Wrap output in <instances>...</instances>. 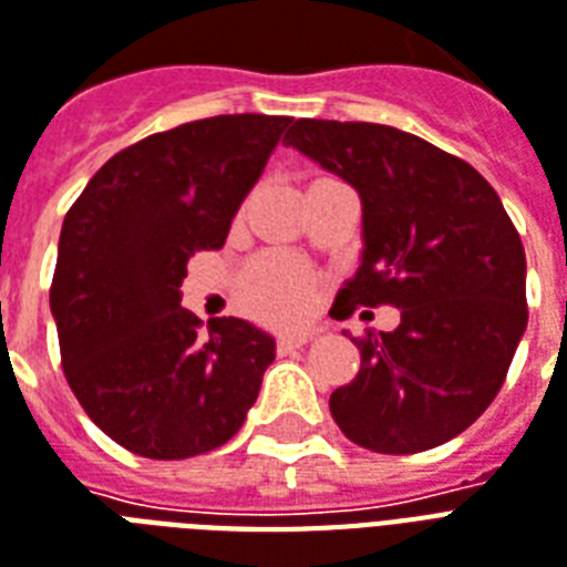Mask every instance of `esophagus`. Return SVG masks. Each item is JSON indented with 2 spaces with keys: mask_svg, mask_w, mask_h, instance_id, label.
Instances as JSON below:
<instances>
[{
  "mask_svg": "<svg viewBox=\"0 0 567 567\" xmlns=\"http://www.w3.org/2000/svg\"><path fill=\"white\" fill-rule=\"evenodd\" d=\"M312 339H315L312 332H285V336H279V339H276V351L291 353V351H297V348H302V344H309Z\"/></svg>",
  "mask_w": 567,
  "mask_h": 567,
  "instance_id": "esophagus-1",
  "label": "esophagus"
}]
</instances>
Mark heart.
I'll return each mask as SVG.
<instances>
[{
	"label": "heart",
	"instance_id": "b5f03b06",
	"mask_svg": "<svg viewBox=\"0 0 567 567\" xmlns=\"http://www.w3.org/2000/svg\"><path fill=\"white\" fill-rule=\"evenodd\" d=\"M315 300L312 274L285 255H261L244 270L240 302L265 321L288 323L306 315Z\"/></svg>",
	"mask_w": 567,
	"mask_h": 567
}]
</instances>
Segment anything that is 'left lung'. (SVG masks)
I'll list each match as a JSON object with an SVG mask.
<instances>
[{"instance_id":"8db88e82","label":"left lung","mask_w":567,"mask_h":567,"mask_svg":"<svg viewBox=\"0 0 567 567\" xmlns=\"http://www.w3.org/2000/svg\"><path fill=\"white\" fill-rule=\"evenodd\" d=\"M282 142L360 193L362 265L330 315L401 309L392 332L351 339L360 371L330 395L336 425L380 455L457 437L503 389L529 318L524 244L496 189L386 124L297 118Z\"/></svg>"}]
</instances>
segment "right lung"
<instances>
[{
  "label": "right lung",
  "instance_id": "add662e5",
  "mask_svg": "<svg viewBox=\"0 0 567 567\" xmlns=\"http://www.w3.org/2000/svg\"><path fill=\"white\" fill-rule=\"evenodd\" d=\"M288 115H214L106 159L64 216L50 309L68 386L106 437L181 461L235 437L274 362L240 318L181 306L189 255L223 249Z\"/></svg>",
  "mask_w": 567,
  "mask_h": 567
}]
</instances>
